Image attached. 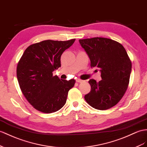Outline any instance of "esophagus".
<instances>
[{
	"instance_id": "1",
	"label": "esophagus",
	"mask_w": 147,
	"mask_h": 147,
	"mask_svg": "<svg viewBox=\"0 0 147 147\" xmlns=\"http://www.w3.org/2000/svg\"><path fill=\"white\" fill-rule=\"evenodd\" d=\"M76 82H79V83H80V82H82V80H80V79H77V80H76Z\"/></svg>"
}]
</instances>
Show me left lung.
I'll use <instances>...</instances> for the list:
<instances>
[{"label": "left lung", "instance_id": "1", "mask_svg": "<svg viewBox=\"0 0 147 147\" xmlns=\"http://www.w3.org/2000/svg\"><path fill=\"white\" fill-rule=\"evenodd\" d=\"M88 55L91 67L100 69L102 80H90L91 91L84 99L98 110L109 109L122 98L129 83L131 63L125 49L117 41L95 37L80 40Z\"/></svg>", "mask_w": 147, "mask_h": 147}]
</instances>
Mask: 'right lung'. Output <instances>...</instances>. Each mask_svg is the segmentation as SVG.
Masks as SVG:
<instances>
[{"label": "right lung", "mask_w": 147, "mask_h": 147, "mask_svg": "<svg viewBox=\"0 0 147 147\" xmlns=\"http://www.w3.org/2000/svg\"><path fill=\"white\" fill-rule=\"evenodd\" d=\"M75 41L44 40L30 45L17 67L21 91L35 109L43 113L59 111L66 102L74 80H62L53 72L61 66V56Z\"/></svg>", "instance_id": "add662e5"}]
</instances>
